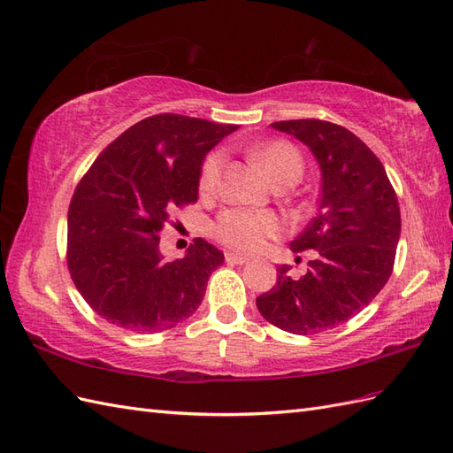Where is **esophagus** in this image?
<instances>
[{
    "label": "esophagus",
    "mask_w": 453,
    "mask_h": 453,
    "mask_svg": "<svg viewBox=\"0 0 453 453\" xmlns=\"http://www.w3.org/2000/svg\"><path fill=\"white\" fill-rule=\"evenodd\" d=\"M226 262H227V264H237V265H242V264H247V262H249V258H247V257H241V254L226 252Z\"/></svg>",
    "instance_id": "obj_1"
}]
</instances>
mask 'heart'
<instances>
[{
    "label": "heart",
    "mask_w": 453,
    "mask_h": 453,
    "mask_svg": "<svg viewBox=\"0 0 453 453\" xmlns=\"http://www.w3.org/2000/svg\"><path fill=\"white\" fill-rule=\"evenodd\" d=\"M254 158L258 165L268 172V176L277 183L285 178H300L303 173V155L300 150L283 139L262 143L254 149ZM224 166V153L222 150H212L203 160L201 173H199V191L208 196L218 189L219 173ZM285 229V222L281 216L275 212L264 211H242V208H227L219 212L212 224V235L224 242L226 247L237 252H254L262 249L265 239L277 237Z\"/></svg>",
    "instance_id": "1"
}]
</instances>
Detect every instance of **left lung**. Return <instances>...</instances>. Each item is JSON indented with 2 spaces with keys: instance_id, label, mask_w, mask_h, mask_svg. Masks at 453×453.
<instances>
[{
  "instance_id": "obj_1",
  "label": "left lung",
  "mask_w": 453,
  "mask_h": 453,
  "mask_svg": "<svg viewBox=\"0 0 453 453\" xmlns=\"http://www.w3.org/2000/svg\"><path fill=\"white\" fill-rule=\"evenodd\" d=\"M272 126L306 143L319 162L318 214L291 242L293 252L318 254L300 280L280 265L277 283L257 306L275 327L314 334L356 316L387 285L400 239V206L382 162L350 130L319 119Z\"/></svg>"
}]
</instances>
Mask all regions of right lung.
Returning <instances> with one entry per match:
<instances>
[{"label":"right lung","mask_w":453,"mask_h":453,"mask_svg":"<svg viewBox=\"0 0 453 453\" xmlns=\"http://www.w3.org/2000/svg\"><path fill=\"white\" fill-rule=\"evenodd\" d=\"M183 114H155L114 139L78 181L68 206L66 265L89 308L116 327L157 333L203 303L224 254L196 237L165 262L158 235L196 203L208 150L235 132Z\"/></svg>","instance_id":"right-lung-1"}]
</instances>
